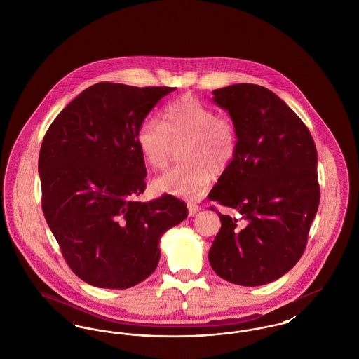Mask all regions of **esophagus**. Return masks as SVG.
Returning a JSON list of instances; mask_svg holds the SVG:
<instances>
[{
  "instance_id": "esophagus-1",
  "label": "esophagus",
  "mask_w": 359,
  "mask_h": 359,
  "mask_svg": "<svg viewBox=\"0 0 359 359\" xmlns=\"http://www.w3.org/2000/svg\"><path fill=\"white\" fill-rule=\"evenodd\" d=\"M188 215L189 217H194L195 214H198L199 212V210H201V207L198 205H195V203H188Z\"/></svg>"
}]
</instances>
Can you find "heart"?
Returning <instances> with one entry per match:
<instances>
[{"label": "heart", "mask_w": 359, "mask_h": 359, "mask_svg": "<svg viewBox=\"0 0 359 359\" xmlns=\"http://www.w3.org/2000/svg\"><path fill=\"white\" fill-rule=\"evenodd\" d=\"M137 147L144 161L154 171L164 170L171 158L173 144H180L182 164L154 182L158 192L183 199H199L210 188L214 172L227 171L238 151L234 122L199 101L183 95L161 111V122L147 118L137 130Z\"/></svg>", "instance_id": "heart-1"}]
</instances>
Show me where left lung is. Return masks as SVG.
Masks as SVG:
<instances>
[{"instance_id":"obj_1","label":"left lung","mask_w":359,"mask_h":359,"mask_svg":"<svg viewBox=\"0 0 359 359\" xmlns=\"http://www.w3.org/2000/svg\"><path fill=\"white\" fill-rule=\"evenodd\" d=\"M238 133V151L208 199L236 210L208 252L223 280L258 287L290 272L304 253L320 188L307 126L271 90L252 83L212 91Z\"/></svg>"}]
</instances>
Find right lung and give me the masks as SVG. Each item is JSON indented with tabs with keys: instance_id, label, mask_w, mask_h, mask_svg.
I'll return each mask as SVG.
<instances>
[{
	"instance_id": "add662e5",
	"label": "right lung",
	"mask_w": 359,
	"mask_h": 359,
	"mask_svg": "<svg viewBox=\"0 0 359 359\" xmlns=\"http://www.w3.org/2000/svg\"><path fill=\"white\" fill-rule=\"evenodd\" d=\"M176 87L101 82L48 128L39 154L43 212L71 271L87 284L126 290L154 273L163 234L187 218L164 194L137 202L147 168L137 130Z\"/></svg>"
}]
</instances>
